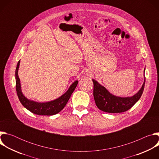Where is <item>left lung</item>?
<instances>
[{"mask_svg": "<svg viewBox=\"0 0 159 159\" xmlns=\"http://www.w3.org/2000/svg\"><path fill=\"white\" fill-rule=\"evenodd\" d=\"M144 69V82L139 91L131 97H119L112 94L96 80L94 84L93 94L97 107L101 111L110 113L123 112L130 109L141 98L145 87V76Z\"/></svg>", "mask_w": 159, "mask_h": 159, "instance_id": "obj_1", "label": "left lung"}]
</instances>
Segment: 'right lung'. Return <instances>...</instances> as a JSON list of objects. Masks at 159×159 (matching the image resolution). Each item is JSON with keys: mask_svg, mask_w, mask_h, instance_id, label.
Segmentation results:
<instances>
[{"mask_svg": "<svg viewBox=\"0 0 159 159\" xmlns=\"http://www.w3.org/2000/svg\"><path fill=\"white\" fill-rule=\"evenodd\" d=\"M19 63L20 60L17 64L15 73L16 83V88L18 98L22 106L31 112L38 115L52 116L56 115L59 112H60L64 108L67 102L69 101L72 94L73 93L77 85L78 80H75L73 84H72V85L70 86L69 89L66 90V93H65L62 96L55 100L45 102H38L36 101H34L28 99L22 93L20 79L18 76Z\"/></svg>", "mask_w": 159, "mask_h": 159, "instance_id": "add662e5", "label": "right lung"}]
</instances>
